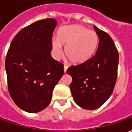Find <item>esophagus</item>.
Wrapping results in <instances>:
<instances>
[{"label":"esophagus","mask_w":132,"mask_h":132,"mask_svg":"<svg viewBox=\"0 0 132 132\" xmlns=\"http://www.w3.org/2000/svg\"><path fill=\"white\" fill-rule=\"evenodd\" d=\"M63 69H64V73H66V71H67V69H68V66L64 65V66H63Z\"/></svg>","instance_id":"obj_1"}]
</instances>
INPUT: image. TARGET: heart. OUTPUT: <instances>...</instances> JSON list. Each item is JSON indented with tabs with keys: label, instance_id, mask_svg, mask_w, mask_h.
Returning <instances> with one entry per match:
<instances>
[{
	"label": "heart",
	"instance_id": "b5f03b06",
	"mask_svg": "<svg viewBox=\"0 0 132 132\" xmlns=\"http://www.w3.org/2000/svg\"><path fill=\"white\" fill-rule=\"evenodd\" d=\"M64 53L73 63H82L90 59L97 50L98 36L94 31L88 30L81 25L74 24L61 27L57 31V38H53L51 48L56 58Z\"/></svg>",
	"mask_w": 132,
	"mask_h": 132
}]
</instances>
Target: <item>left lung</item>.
<instances>
[{"label":"left lung","mask_w":132,"mask_h":132,"mask_svg":"<svg viewBox=\"0 0 132 132\" xmlns=\"http://www.w3.org/2000/svg\"><path fill=\"white\" fill-rule=\"evenodd\" d=\"M98 36L94 56L86 62L69 67L70 89L75 103L83 109H98L111 96L117 81L119 53L110 36L94 26Z\"/></svg>","instance_id":"1"}]
</instances>
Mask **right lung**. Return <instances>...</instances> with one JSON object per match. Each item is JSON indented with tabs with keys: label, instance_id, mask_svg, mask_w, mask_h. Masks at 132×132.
<instances>
[{
	"label": "right lung",
	"instance_id": "add662e5",
	"mask_svg": "<svg viewBox=\"0 0 132 132\" xmlns=\"http://www.w3.org/2000/svg\"><path fill=\"white\" fill-rule=\"evenodd\" d=\"M56 20L47 18L29 25L15 35L5 59L8 91L22 110L37 113L50 104L63 65L51 56Z\"/></svg>",
	"mask_w": 132,
	"mask_h": 132
}]
</instances>
